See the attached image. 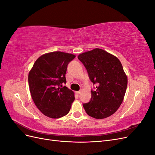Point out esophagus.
Returning <instances> with one entry per match:
<instances>
[{
    "label": "esophagus",
    "instance_id": "obj_1",
    "mask_svg": "<svg viewBox=\"0 0 155 155\" xmlns=\"http://www.w3.org/2000/svg\"><path fill=\"white\" fill-rule=\"evenodd\" d=\"M81 92H82V90H80V91H77L76 94H79L81 93Z\"/></svg>",
    "mask_w": 155,
    "mask_h": 155
}]
</instances>
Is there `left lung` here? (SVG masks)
<instances>
[{
	"mask_svg": "<svg viewBox=\"0 0 155 155\" xmlns=\"http://www.w3.org/2000/svg\"><path fill=\"white\" fill-rule=\"evenodd\" d=\"M78 59L85 67L96 90L91 91V99L83 107L87 114L96 119L107 118L118 109L127 86V77L116 56L95 48L80 54Z\"/></svg>",
	"mask_w": 155,
	"mask_h": 155,
	"instance_id": "left-lung-1",
	"label": "left lung"
}]
</instances>
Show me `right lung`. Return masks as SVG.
<instances>
[{
    "instance_id": "1",
    "label": "right lung",
    "mask_w": 155,
    "mask_h": 155,
    "mask_svg": "<svg viewBox=\"0 0 155 155\" xmlns=\"http://www.w3.org/2000/svg\"><path fill=\"white\" fill-rule=\"evenodd\" d=\"M75 57L61 51L46 53L35 61L29 72L33 101L42 113L50 118L67 115L75 100L74 92L62 85L67 82V65Z\"/></svg>"
}]
</instances>
